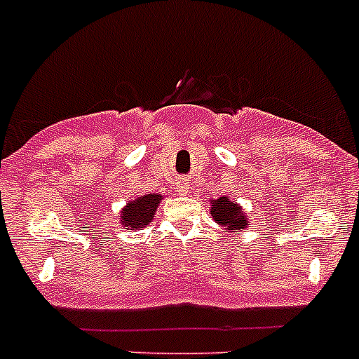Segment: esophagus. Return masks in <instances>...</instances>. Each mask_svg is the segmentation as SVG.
Returning <instances> with one entry per match:
<instances>
[{
	"mask_svg": "<svg viewBox=\"0 0 359 359\" xmlns=\"http://www.w3.org/2000/svg\"><path fill=\"white\" fill-rule=\"evenodd\" d=\"M176 187H177V190H180V192H187V190L190 189V182L187 180V177H182V180L177 182Z\"/></svg>",
	"mask_w": 359,
	"mask_h": 359,
	"instance_id": "34e87169",
	"label": "esophagus"
}]
</instances>
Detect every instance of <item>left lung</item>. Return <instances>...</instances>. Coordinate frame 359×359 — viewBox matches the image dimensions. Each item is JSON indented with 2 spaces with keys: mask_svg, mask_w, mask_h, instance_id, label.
Segmentation results:
<instances>
[{
  "mask_svg": "<svg viewBox=\"0 0 359 359\" xmlns=\"http://www.w3.org/2000/svg\"><path fill=\"white\" fill-rule=\"evenodd\" d=\"M210 214L215 223L226 226L230 231H241L248 228V217L244 215L239 205L231 203L228 198H219L212 201Z\"/></svg>",
  "mask_w": 359,
  "mask_h": 359,
  "instance_id": "obj_1",
  "label": "left lung"
}]
</instances>
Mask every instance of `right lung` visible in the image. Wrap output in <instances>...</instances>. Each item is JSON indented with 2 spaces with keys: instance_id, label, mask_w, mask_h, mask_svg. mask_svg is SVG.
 <instances>
[{
  "instance_id": "obj_1",
  "label": "right lung",
  "mask_w": 359,
  "mask_h": 359,
  "mask_svg": "<svg viewBox=\"0 0 359 359\" xmlns=\"http://www.w3.org/2000/svg\"><path fill=\"white\" fill-rule=\"evenodd\" d=\"M161 201L160 194H147L144 198H138L136 201L128 203L120 214V223L123 228H144L152 223L154 212L158 208V203Z\"/></svg>"
}]
</instances>
